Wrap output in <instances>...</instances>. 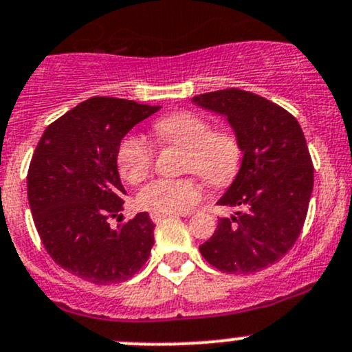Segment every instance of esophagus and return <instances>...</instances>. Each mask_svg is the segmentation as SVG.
Here are the masks:
<instances>
[{"label": "esophagus", "instance_id": "1", "mask_svg": "<svg viewBox=\"0 0 352 352\" xmlns=\"http://www.w3.org/2000/svg\"><path fill=\"white\" fill-rule=\"evenodd\" d=\"M151 217V220L155 221V223H160V221H163L165 218H172V217H177L175 213H151L149 214Z\"/></svg>", "mask_w": 352, "mask_h": 352}]
</instances>
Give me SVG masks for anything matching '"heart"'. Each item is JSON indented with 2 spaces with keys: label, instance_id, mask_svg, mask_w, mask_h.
Segmentation results:
<instances>
[{
  "label": "heart",
  "instance_id": "obj_1",
  "mask_svg": "<svg viewBox=\"0 0 352 352\" xmlns=\"http://www.w3.org/2000/svg\"><path fill=\"white\" fill-rule=\"evenodd\" d=\"M155 134L163 144L182 149V172L197 173L211 187H227L241 170L242 146L227 129H211V124L194 111H173L155 124ZM155 165V149L141 135H127L117 149V168L129 184H141ZM203 197L196 177L158 179L135 197L141 210L151 213H184Z\"/></svg>",
  "mask_w": 352,
  "mask_h": 352
}]
</instances>
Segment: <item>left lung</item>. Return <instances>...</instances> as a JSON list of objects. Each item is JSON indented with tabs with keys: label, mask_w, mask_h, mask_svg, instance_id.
Returning a JSON list of instances; mask_svg holds the SVG:
<instances>
[{
	"label": "left lung",
	"mask_w": 352,
	"mask_h": 352,
	"mask_svg": "<svg viewBox=\"0 0 352 352\" xmlns=\"http://www.w3.org/2000/svg\"><path fill=\"white\" fill-rule=\"evenodd\" d=\"M192 101L225 115L244 153L218 201L239 211L218 220L199 251L223 274H254L284 258L305 225L315 170L305 134L287 110L249 91L230 87Z\"/></svg>",
	"instance_id": "obj_1"
}]
</instances>
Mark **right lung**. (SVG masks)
I'll list each match as a JSON object with an SVG mask.
<instances>
[{"mask_svg":"<svg viewBox=\"0 0 352 352\" xmlns=\"http://www.w3.org/2000/svg\"><path fill=\"white\" fill-rule=\"evenodd\" d=\"M118 98L96 96L50 124L27 173V196L37 234L56 265L96 285L118 284L138 274L155 244L148 213L122 218L125 189L117 168L124 135L156 113Z\"/></svg>","mask_w":352,"mask_h":352,"instance_id":"right-lung-1","label":"right lung"}]
</instances>
